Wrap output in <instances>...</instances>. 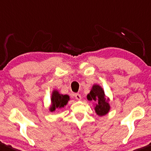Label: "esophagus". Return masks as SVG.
I'll return each mask as SVG.
<instances>
[{
    "label": "esophagus",
    "instance_id": "34e87169",
    "mask_svg": "<svg viewBox=\"0 0 151 151\" xmlns=\"http://www.w3.org/2000/svg\"><path fill=\"white\" fill-rule=\"evenodd\" d=\"M75 97L77 100H81V96L80 94H75Z\"/></svg>",
    "mask_w": 151,
    "mask_h": 151
}]
</instances>
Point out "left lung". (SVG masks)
I'll return each instance as SVG.
<instances>
[{
    "instance_id": "1",
    "label": "left lung",
    "mask_w": 151,
    "mask_h": 151,
    "mask_svg": "<svg viewBox=\"0 0 151 151\" xmlns=\"http://www.w3.org/2000/svg\"><path fill=\"white\" fill-rule=\"evenodd\" d=\"M87 99L88 100L97 102L94 110L98 116H105L109 112L110 109V106L108 103L109 99L105 98V91L99 85H93L89 94H87Z\"/></svg>"
}]
</instances>
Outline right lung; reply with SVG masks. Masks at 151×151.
<instances>
[{
	"mask_svg": "<svg viewBox=\"0 0 151 151\" xmlns=\"http://www.w3.org/2000/svg\"><path fill=\"white\" fill-rule=\"evenodd\" d=\"M69 99L70 97L67 94L63 95V94H60L57 90H54L52 94V98H51L52 105L49 108V110L51 112H54L56 110L64 108L68 104Z\"/></svg>",
	"mask_w": 151,
	"mask_h": 151,
	"instance_id": "obj_1",
	"label": "right lung"
}]
</instances>
